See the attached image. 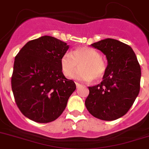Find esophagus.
<instances>
[{
  "label": "esophagus",
  "instance_id": "34e87169",
  "mask_svg": "<svg viewBox=\"0 0 149 149\" xmlns=\"http://www.w3.org/2000/svg\"><path fill=\"white\" fill-rule=\"evenodd\" d=\"M75 84H76V86H77V88H78L80 87V86H81V85H80V83H75Z\"/></svg>",
  "mask_w": 149,
  "mask_h": 149
}]
</instances>
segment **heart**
I'll use <instances>...</instances> for the list:
<instances>
[{"instance_id": "b5f03b06", "label": "heart", "mask_w": 149, "mask_h": 149, "mask_svg": "<svg viewBox=\"0 0 149 149\" xmlns=\"http://www.w3.org/2000/svg\"><path fill=\"white\" fill-rule=\"evenodd\" d=\"M80 66V69L73 75L79 80L90 82L93 79L99 81L106 72V64L100 52L88 47H79L66 52L61 58V66L66 77H71Z\"/></svg>"}]
</instances>
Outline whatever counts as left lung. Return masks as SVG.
I'll return each mask as SVG.
<instances>
[{"instance_id": "obj_1", "label": "left lung", "mask_w": 149, "mask_h": 149, "mask_svg": "<svg viewBox=\"0 0 149 149\" xmlns=\"http://www.w3.org/2000/svg\"><path fill=\"white\" fill-rule=\"evenodd\" d=\"M91 45L105 55L106 72L100 84L88 87L85 104L95 118L113 121L128 112L140 91L141 69L132 47L113 39Z\"/></svg>"}]
</instances>
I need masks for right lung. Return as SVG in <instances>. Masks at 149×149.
<instances>
[{"instance_id":"add662e5","label":"right lung","mask_w":149,"mask_h":149,"mask_svg":"<svg viewBox=\"0 0 149 149\" xmlns=\"http://www.w3.org/2000/svg\"><path fill=\"white\" fill-rule=\"evenodd\" d=\"M69 47L66 42L44 36L27 42L15 57L12 89L18 108L29 119L51 122L66 108L76 89L61 66Z\"/></svg>"}]
</instances>
